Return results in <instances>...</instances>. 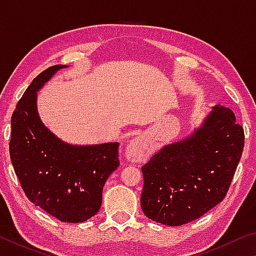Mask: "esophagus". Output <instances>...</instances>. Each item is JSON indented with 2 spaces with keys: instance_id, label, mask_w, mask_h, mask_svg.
<instances>
[{
  "instance_id": "34e87169",
  "label": "esophagus",
  "mask_w": 256,
  "mask_h": 256,
  "mask_svg": "<svg viewBox=\"0 0 256 256\" xmlns=\"http://www.w3.org/2000/svg\"><path fill=\"white\" fill-rule=\"evenodd\" d=\"M150 154V146L144 136H138L128 141L125 149V156L128 160L133 162H144Z\"/></svg>"
}]
</instances>
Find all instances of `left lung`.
<instances>
[{
	"label": "left lung",
	"instance_id": "obj_1",
	"mask_svg": "<svg viewBox=\"0 0 256 256\" xmlns=\"http://www.w3.org/2000/svg\"><path fill=\"white\" fill-rule=\"evenodd\" d=\"M244 148V130L230 108L212 107L184 138L164 146L142 166L141 206L149 219L182 226L224 200Z\"/></svg>",
	"mask_w": 256,
	"mask_h": 256
}]
</instances>
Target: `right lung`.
Returning <instances> with one entry per match:
<instances>
[{
	"label": "right lung",
	"instance_id": "1",
	"mask_svg": "<svg viewBox=\"0 0 256 256\" xmlns=\"http://www.w3.org/2000/svg\"><path fill=\"white\" fill-rule=\"evenodd\" d=\"M54 66L32 80L11 118L10 157L26 196L63 222H84L100 209L102 188L120 166L118 142L71 144L42 122L37 92L56 72Z\"/></svg>",
	"mask_w": 256,
	"mask_h": 256
}]
</instances>
